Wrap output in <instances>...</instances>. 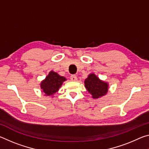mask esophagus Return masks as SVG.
I'll return each mask as SVG.
<instances>
[{
    "label": "esophagus",
    "mask_w": 149,
    "mask_h": 149,
    "mask_svg": "<svg viewBox=\"0 0 149 149\" xmlns=\"http://www.w3.org/2000/svg\"><path fill=\"white\" fill-rule=\"evenodd\" d=\"M70 79H71V81H77V77L76 75H71V77H70Z\"/></svg>",
    "instance_id": "1"
}]
</instances>
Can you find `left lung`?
I'll use <instances>...</instances> for the list:
<instances>
[{
	"instance_id": "left-lung-1",
	"label": "left lung",
	"mask_w": 149,
	"mask_h": 149,
	"mask_svg": "<svg viewBox=\"0 0 149 149\" xmlns=\"http://www.w3.org/2000/svg\"><path fill=\"white\" fill-rule=\"evenodd\" d=\"M85 87L94 99H100L107 94L108 83L99 79L95 74H90L84 81Z\"/></svg>"
}]
</instances>
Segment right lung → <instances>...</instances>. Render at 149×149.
<instances>
[{
  "mask_svg": "<svg viewBox=\"0 0 149 149\" xmlns=\"http://www.w3.org/2000/svg\"><path fill=\"white\" fill-rule=\"evenodd\" d=\"M65 81H66L65 77L61 76L54 71H50L45 79L41 82L40 87L45 96H52V97H54V95L59 90Z\"/></svg>",
  "mask_w": 149,
  "mask_h": 149,
  "instance_id": "1",
  "label": "right lung"
}]
</instances>
